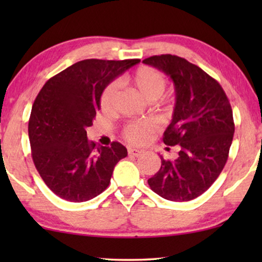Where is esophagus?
<instances>
[{
	"mask_svg": "<svg viewBox=\"0 0 262 262\" xmlns=\"http://www.w3.org/2000/svg\"><path fill=\"white\" fill-rule=\"evenodd\" d=\"M142 150H138V149H128L127 150V154L128 156H134V157H138L142 155Z\"/></svg>",
	"mask_w": 262,
	"mask_h": 262,
	"instance_id": "1",
	"label": "esophagus"
}]
</instances>
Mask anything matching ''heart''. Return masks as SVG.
Wrapping results in <instances>:
<instances>
[{
  "instance_id": "obj_1",
  "label": "heart",
  "mask_w": 262,
  "mask_h": 262,
  "mask_svg": "<svg viewBox=\"0 0 262 262\" xmlns=\"http://www.w3.org/2000/svg\"><path fill=\"white\" fill-rule=\"evenodd\" d=\"M125 83L132 85L141 93V95L148 101H155L163 94L167 85L164 75L150 67H142L134 73L124 77ZM116 85L108 84L103 89L100 98V107L103 112H108L112 107V101ZM159 130V124L152 119L142 121H132L125 125L123 137L131 144H143L150 138V136Z\"/></svg>"
}]
</instances>
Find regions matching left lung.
<instances>
[{
    "label": "left lung",
    "instance_id": "left-lung-1",
    "mask_svg": "<svg viewBox=\"0 0 262 262\" xmlns=\"http://www.w3.org/2000/svg\"><path fill=\"white\" fill-rule=\"evenodd\" d=\"M143 63L174 82L177 101L163 142L180 149L174 160L161 156L160 170L148 184L164 199L188 202L206 192L227 163L235 132L230 102L213 77L185 58L161 55Z\"/></svg>",
    "mask_w": 262,
    "mask_h": 262
}]
</instances>
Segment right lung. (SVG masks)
<instances>
[{
    "mask_svg": "<svg viewBox=\"0 0 262 262\" xmlns=\"http://www.w3.org/2000/svg\"><path fill=\"white\" fill-rule=\"evenodd\" d=\"M139 59H84L48 80L28 120L32 159L46 186L68 202L95 198L108 187L116 164L127 156L119 142L100 146L87 128L106 85Z\"/></svg>",
    "mask_w": 262,
    "mask_h": 262,
    "instance_id": "obj_1",
    "label": "right lung"
}]
</instances>
